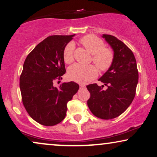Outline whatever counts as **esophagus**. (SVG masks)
I'll use <instances>...</instances> for the list:
<instances>
[{
	"mask_svg": "<svg viewBox=\"0 0 157 157\" xmlns=\"http://www.w3.org/2000/svg\"><path fill=\"white\" fill-rule=\"evenodd\" d=\"M80 88H81V89H86V86L83 85V84H81Z\"/></svg>",
	"mask_w": 157,
	"mask_h": 157,
	"instance_id": "obj_1",
	"label": "esophagus"
}]
</instances>
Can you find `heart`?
<instances>
[{"label": "heart", "mask_w": 157, "mask_h": 157, "mask_svg": "<svg viewBox=\"0 0 157 157\" xmlns=\"http://www.w3.org/2000/svg\"><path fill=\"white\" fill-rule=\"evenodd\" d=\"M81 44L93 55L92 61L101 71H106L111 67L113 61V53L109 48H105L104 42L93 35L83 36L80 40ZM74 44L70 42L63 50V58L66 63H71L74 60ZM98 70L94 66H82L74 64L68 70V76L71 80L79 83H87L97 76Z\"/></svg>", "instance_id": "1"}]
</instances>
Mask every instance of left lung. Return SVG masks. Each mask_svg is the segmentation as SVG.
Here are the masks:
<instances>
[{
  "instance_id": "obj_1",
  "label": "left lung",
  "mask_w": 157,
  "mask_h": 157,
  "mask_svg": "<svg viewBox=\"0 0 157 157\" xmlns=\"http://www.w3.org/2000/svg\"><path fill=\"white\" fill-rule=\"evenodd\" d=\"M113 51V61L109 70L98 79L104 85L86 86L91 96L88 106L95 117L111 119L126 110L134 100L139 80L136 59L132 50L111 35L102 36ZM104 85L106 90L103 89Z\"/></svg>"
}]
</instances>
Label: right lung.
<instances>
[{
	"label": "right lung",
	"mask_w": 157,
	"mask_h": 157,
	"mask_svg": "<svg viewBox=\"0 0 157 157\" xmlns=\"http://www.w3.org/2000/svg\"><path fill=\"white\" fill-rule=\"evenodd\" d=\"M74 36H48L33 48L23 63L20 76L23 106L30 117L42 125L54 126L63 121L66 104L79 89L74 81L54 86L66 73L63 53Z\"/></svg>",
	"instance_id": "1"
}]
</instances>
